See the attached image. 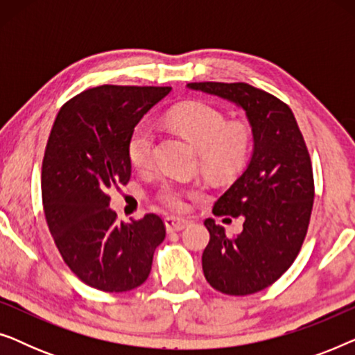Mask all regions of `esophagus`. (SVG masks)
Returning a JSON list of instances; mask_svg holds the SVG:
<instances>
[{"instance_id":"34e87169","label":"esophagus","mask_w":355,"mask_h":355,"mask_svg":"<svg viewBox=\"0 0 355 355\" xmlns=\"http://www.w3.org/2000/svg\"><path fill=\"white\" fill-rule=\"evenodd\" d=\"M164 225H166L168 232H174V231H181L187 226V220L179 216H166L164 218Z\"/></svg>"}]
</instances>
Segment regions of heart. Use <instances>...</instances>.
<instances>
[{
    "label": "heart",
    "instance_id": "b5f03b06",
    "mask_svg": "<svg viewBox=\"0 0 355 355\" xmlns=\"http://www.w3.org/2000/svg\"><path fill=\"white\" fill-rule=\"evenodd\" d=\"M169 123L182 132L200 150L203 171L216 178L234 174L245 163L250 150V130L244 123H227L221 111L210 105L192 101L173 110ZM155 130L150 124L140 123L134 128L128 142L130 163L137 169L152 164ZM187 191L174 182L163 184L158 197L173 210L187 207ZM196 193V192H192Z\"/></svg>",
    "mask_w": 355,
    "mask_h": 355
}]
</instances>
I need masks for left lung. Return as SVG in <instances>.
<instances>
[{
    "instance_id": "obj_1",
    "label": "left lung",
    "mask_w": 355,
    "mask_h": 355,
    "mask_svg": "<svg viewBox=\"0 0 355 355\" xmlns=\"http://www.w3.org/2000/svg\"><path fill=\"white\" fill-rule=\"evenodd\" d=\"M187 89L231 101L250 124L249 163L213 207L215 216H241L242 231L227 237L213 218L205 220L210 242L202 268L223 294L259 293L293 265L307 234L313 173L302 132L288 105L244 82H193Z\"/></svg>"
}]
</instances>
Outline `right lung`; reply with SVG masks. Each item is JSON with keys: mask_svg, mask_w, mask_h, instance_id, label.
<instances>
[{"mask_svg": "<svg viewBox=\"0 0 355 355\" xmlns=\"http://www.w3.org/2000/svg\"><path fill=\"white\" fill-rule=\"evenodd\" d=\"M171 87L100 85L58 113L42 166L46 223L62 260L80 281L125 293L148 278L166 230L162 218L118 223L108 191L130 178L128 142Z\"/></svg>", "mask_w": 355, "mask_h": 355, "instance_id": "obj_1", "label": "right lung"}]
</instances>
